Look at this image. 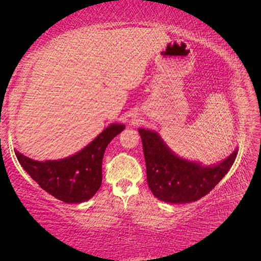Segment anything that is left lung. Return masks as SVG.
<instances>
[{"label": "left lung", "mask_w": 261, "mask_h": 261, "mask_svg": "<svg viewBox=\"0 0 261 261\" xmlns=\"http://www.w3.org/2000/svg\"><path fill=\"white\" fill-rule=\"evenodd\" d=\"M146 160L150 191L165 202L186 203L210 193L233 165L238 149L225 160L204 167L198 162L181 159L165 145L159 134L139 128Z\"/></svg>", "instance_id": "8db88e82"}]
</instances>
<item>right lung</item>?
I'll return each mask as SVG.
<instances>
[{"label": "right lung", "mask_w": 261, "mask_h": 261, "mask_svg": "<svg viewBox=\"0 0 261 261\" xmlns=\"http://www.w3.org/2000/svg\"><path fill=\"white\" fill-rule=\"evenodd\" d=\"M125 128L111 124L80 152L65 159L36 161L15 150L17 160L42 189L66 203L89 200L102 183V159L106 148Z\"/></svg>", "instance_id": "1"}]
</instances>
